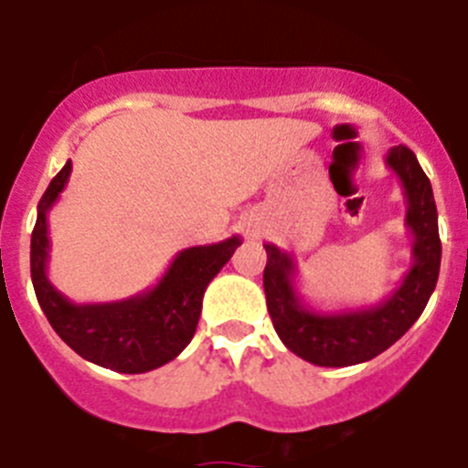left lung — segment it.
<instances>
[{
  "label": "left lung",
  "instance_id": "8db88e82",
  "mask_svg": "<svg viewBox=\"0 0 468 468\" xmlns=\"http://www.w3.org/2000/svg\"><path fill=\"white\" fill-rule=\"evenodd\" d=\"M387 166L403 185L405 227L412 234V264L403 283L375 307L346 312H314L304 307L295 288L297 267L274 243H264V295L271 324L292 354L324 367L366 363L400 340L427 307L441 270V239L433 189L415 152L391 147Z\"/></svg>",
  "mask_w": 468,
  "mask_h": 468
}]
</instances>
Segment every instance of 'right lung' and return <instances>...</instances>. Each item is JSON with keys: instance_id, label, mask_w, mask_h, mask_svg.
<instances>
[{"instance_id": "right-lung-1", "label": "right lung", "mask_w": 468, "mask_h": 468, "mask_svg": "<svg viewBox=\"0 0 468 468\" xmlns=\"http://www.w3.org/2000/svg\"><path fill=\"white\" fill-rule=\"evenodd\" d=\"M72 173L68 161L51 180L39 206L30 243V271L41 312L60 340L95 366L117 373H150L166 366L192 342L201 316V302L210 281L229 262L241 239L231 237L210 246L185 248L176 255L159 283L140 295L117 302L74 304L58 292L47 276V215Z\"/></svg>"}]
</instances>
